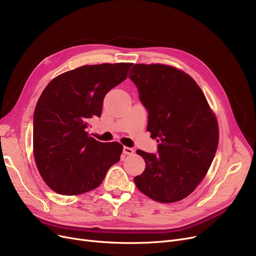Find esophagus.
I'll return each mask as SVG.
<instances>
[{"label":"esophagus","instance_id":"34e87169","mask_svg":"<svg viewBox=\"0 0 256 256\" xmlns=\"http://www.w3.org/2000/svg\"><path fill=\"white\" fill-rule=\"evenodd\" d=\"M134 150H132V148H128V146H124V154H134Z\"/></svg>","mask_w":256,"mask_h":256}]
</instances>
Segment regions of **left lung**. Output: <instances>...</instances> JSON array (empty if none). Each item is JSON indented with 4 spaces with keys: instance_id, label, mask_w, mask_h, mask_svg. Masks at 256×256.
<instances>
[{
    "instance_id": "obj_1",
    "label": "left lung",
    "mask_w": 256,
    "mask_h": 256,
    "mask_svg": "<svg viewBox=\"0 0 256 256\" xmlns=\"http://www.w3.org/2000/svg\"><path fill=\"white\" fill-rule=\"evenodd\" d=\"M128 78L148 112V130L158 154L138 150L146 170L134 178L138 190L160 203L190 196L206 176L218 144V121L196 82L174 66L134 64Z\"/></svg>"
}]
</instances>
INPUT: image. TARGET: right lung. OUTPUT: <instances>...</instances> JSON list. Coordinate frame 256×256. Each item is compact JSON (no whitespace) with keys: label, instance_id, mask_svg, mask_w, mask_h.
<instances>
[{"label":"right lung","instance_id":"obj_1","mask_svg":"<svg viewBox=\"0 0 256 256\" xmlns=\"http://www.w3.org/2000/svg\"><path fill=\"white\" fill-rule=\"evenodd\" d=\"M132 64L82 66L55 77L42 91L33 115V152L38 172L64 196L90 192L120 160L124 146L99 142L86 132L100 117L106 94L126 80Z\"/></svg>","mask_w":256,"mask_h":256}]
</instances>
